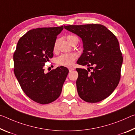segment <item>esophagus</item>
<instances>
[{
	"instance_id": "34e87169",
	"label": "esophagus",
	"mask_w": 135,
	"mask_h": 135,
	"mask_svg": "<svg viewBox=\"0 0 135 135\" xmlns=\"http://www.w3.org/2000/svg\"><path fill=\"white\" fill-rule=\"evenodd\" d=\"M74 70V68H69V72L72 71V70Z\"/></svg>"
}]
</instances>
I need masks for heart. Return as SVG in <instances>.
<instances>
[{
    "label": "heart",
    "instance_id": "heart-1",
    "mask_svg": "<svg viewBox=\"0 0 135 135\" xmlns=\"http://www.w3.org/2000/svg\"><path fill=\"white\" fill-rule=\"evenodd\" d=\"M74 36L72 35H68L67 36V40L69 41V42L70 44L72 39L74 38ZM57 41H56L54 43V48L53 49L55 51L57 48ZM76 55L74 53H70V54H63L60 56L57 57L56 59V62L58 65L60 66H70L73 65L75 60L76 59Z\"/></svg>",
    "mask_w": 135,
    "mask_h": 135
}]
</instances>
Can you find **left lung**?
Masks as SVG:
<instances>
[{
    "label": "left lung",
    "mask_w": 135,
    "mask_h": 135,
    "mask_svg": "<svg viewBox=\"0 0 135 135\" xmlns=\"http://www.w3.org/2000/svg\"><path fill=\"white\" fill-rule=\"evenodd\" d=\"M82 39L83 52L77 64L76 88L79 96L87 102L96 103L108 98L117 87L121 76L123 56L116 36L101 24L64 26ZM90 69H92L90 72Z\"/></svg>",
    "instance_id": "obj_1"
}]
</instances>
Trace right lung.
Listing matches in <instances>:
<instances>
[{
	"label": "right lung",
	"mask_w": 135,
	"mask_h": 135,
	"mask_svg": "<svg viewBox=\"0 0 135 135\" xmlns=\"http://www.w3.org/2000/svg\"><path fill=\"white\" fill-rule=\"evenodd\" d=\"M63 26L30 30L18 42L14 54V74L21 87L30 99L41 104L51 103L59 98L69 73L57 67L45 74L44 66L53 57L57 36Z\"/></svg>",
	"instance_id": "add662e5"
}]
</instances>
